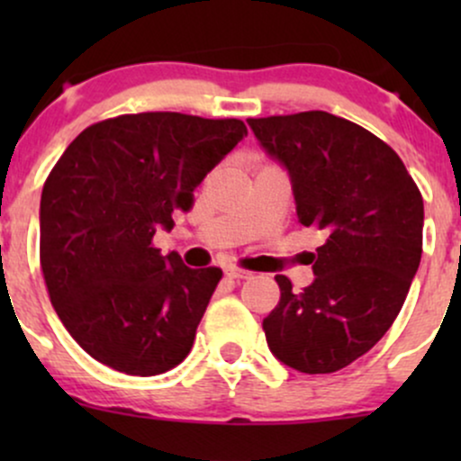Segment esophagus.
<instances>
[{
	"mask_svg": "<svg viewBox=\"0 0 461 461\" xmlns=\"http://www.w3.org/2000/svg\"><path fill=\"white\" fill-rule=\"evenodd\" d=\"M225 275L230 279H249L251 277V271H247V268H238V267H225Z\"/></svg>",
	"mask_w": 461,
	"mask_h": 461,
	"instance_id": "esophagus-1",
	"label": "esophagus"
}]
</instances>
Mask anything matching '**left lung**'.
Instances as JSON below:
<instances>
[{"label": "left lung", "mask_w": 461, "mask_h": 461, "mask_svg": "<svg viewBox=\"0 0 461 461\" xmlns=\"http://www.w3.org/2000/svg\"><path fill=\"white\" fill-rule=\"evenodd\" d=\"M288 168L301 225L321 231L314 282L282 297L262 322L285 366L327 375L368 353L403 308L422 253V194L390 145L340 116L247 119Z\"/></svg>", "instance_id": "obj_1"}]
</instances>
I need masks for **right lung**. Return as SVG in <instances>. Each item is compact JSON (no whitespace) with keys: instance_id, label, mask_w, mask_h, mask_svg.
Wrapping results in <instances>:
<instances>
[{"instance_id":"right-lung-1","label":"right lung","mask_w":461,"mask_h":461,"mask_svg":"<svg viewBox=\"0 0 461 461\" xmlns=\"http://www.w3.org/2000/svg\"><path fill=\"white\" fill-rule=\"evenodd\" d=\"M247 136L240 119L182 113L99 121L67 147L41 197V268L62 325L119 373L176 368L223 271L153 247L201 179Z\"/></svg>"}]
</instances>
